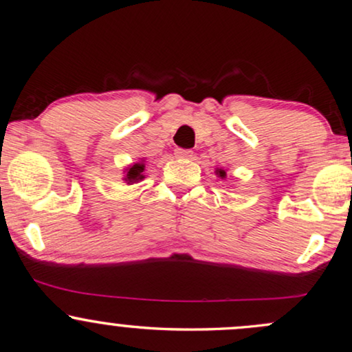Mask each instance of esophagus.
Here are the masks:
<instances>
[{"mask_svg": "<svg viewBox=\"0 0 352 352\" xmlns=\"http://www.w3.org/2000/svg\"><path fill=\"white\" fill-rule=\"evenodd\" d=\"M175 157H178V160H191L192 151L191 150H183V148H177Z\"/></svg>", "mask_w": 352, "mask_h": 352, "instance_id": "esophagus-1", "label": "esophagus"}]
</instances>
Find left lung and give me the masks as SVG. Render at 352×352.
Listing matches in <instances>:
<instances>
[{"mask_svg":"<svg viewBox=\"0 0 352 352\" xmlns=\"http://www.w3.org/2000/svg\"><path fill=\"white\" fill-rule=\"evenodd\" d=\"M215 175L219 177V178H221V180H226V170L221 169V167H220V169H219V167H217V169H215Z\"/></svg>","mask_w":352,"mask_h":352,"instance_id":"8db88e82","label":"left lung"}]
</instances>
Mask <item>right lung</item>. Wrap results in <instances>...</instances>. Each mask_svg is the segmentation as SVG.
<instances>
[{"instance_id":"1","label":"right lung","mask_w":352,"mask_h":352,"mask_svg":"<svg viewBox=\"0 0 352 352\" xmlns=\"http://www.w3.org/2000/svg\"><path fill=\"white\" fill-rule=\"evenodd\" d=\"M146 178V166H145V157H138L137 162H132L124 167L122 170V180L127 185H135Z\"/></svg>"}]
</instances>
